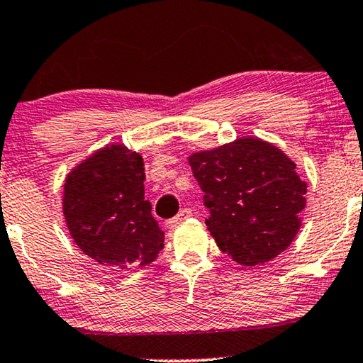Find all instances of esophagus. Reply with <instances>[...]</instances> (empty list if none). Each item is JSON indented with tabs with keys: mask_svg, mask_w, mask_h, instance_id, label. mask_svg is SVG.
Here are the masks:
<instances>
[{
	"mask_svg": "<svg viewBox=\"0 0 363 363\" xmlns=\"http://www.w3.org/2000/svg\"><path fill=\"white\" fill-rule=\"evenodd\" d=\"M191 215H193V213H191L190 208H183V210H182L180 213H178V215H177L175 218H172V220L168 221V226H170V228H177L178 225H182L183 221L188 220V218H190Z\"/></svg>",
	"mask_w": 363,
	"mask_h": 363,
	"instance_id": "obj_1",
	"label": "esophagus"
}]
</instances>
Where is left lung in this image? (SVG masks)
Masks as SVG:
<instances>
[{
    "instance_id": "8db88e82",
    "label": "left lung",
    "mask_w": 363,
    "mask_h": 363,
    "mask_svg": "<svg viewBox=\"0 0 363 363\" xmlns=\"http://www.w3.org/2000/svg\"><path fill=\"white\" fill-rule=\"evenodd\" d=\"M216 245L245 266L266 262L291 245L306 206V183L279 148L238 138L188 158Z\"/></svg>"
}]
</instances>
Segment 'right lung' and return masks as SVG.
I'll use <instances>...</instances> for the list:
<instances>
[{"label": "right lung", "mask_w": 363, "mask_h": 363, "mask_svg": "<svg viewBox=\"0 0 363 363\" xmlns=\"http://www.w3.org/2000/svg\"><path fill=\"white\" fill-rule=\"evenodd\" d=\"M138 153L108 145L72 170L64 185V216L76 245L104 266H147L163 247V231L143 191Z\"/></svg>", "instance_id": "obj_1"}]
</instances>
